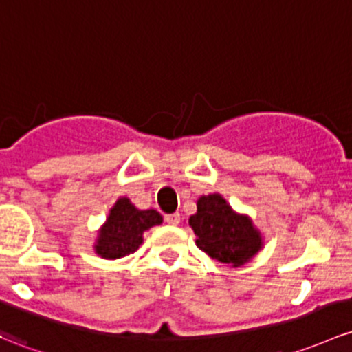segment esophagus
I'll return each instance as SVG.
<instances>
[{
	"mask_svg": "<svg viewBox=\"0 0 352 352\" xmlns=\"http://www.w3.org/2000/svg\"><path fill=\"white\" fill-rule=\"evenodd\" d=\"M165 221L168 223L170 226H177L180 223V214L175 212V214H168V216H165Z\"/></svg>",
	"mask_w": 352,
	"mask_h": 352,
	"instance_id": "34e87169",
	"label": "esophagus"
}]
</instances>
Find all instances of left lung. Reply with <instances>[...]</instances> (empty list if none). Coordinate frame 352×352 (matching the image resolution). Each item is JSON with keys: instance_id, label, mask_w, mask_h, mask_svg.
Here are the masks:
<instances>
[{"instance_id": "1", "label": "left lung", "mask_w": 352, "mask_h": 352, "mask_svg": "<svg viewBox=\"0 0 352 352\" xmlns=\"http://www.w3.org/2000/svg\"><path fill=\"white\" fill-rule=\"evenodd\" d=\"M195 244L221 265L238 268L263 250V236L248 214H239L221 194L202 195L188 217Z\"/></svg>"}]
</instances>
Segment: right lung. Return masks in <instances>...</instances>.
<instances>
[{
    "mask_svg": "<svg viewBox=\"0 0 352 352\" xmlns=\"http://www.w3.org/2000/svg\"><path fill=\"white\" fill-rule=\"evenodd\" d=\"M164 223L158 210H142L128 197H120L109 209L108 219L99 228L94 253L104 260H118L135 253L143 243V232Z\"/></svg>",
    "mask_w": 352,
    "mask_h": 352,
    "instance_id": "add662e5",
    "label": "right lung"
}]
</instances>
